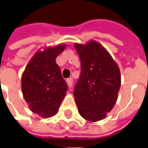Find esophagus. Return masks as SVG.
Returning a JSON list of instances; mask_svg holds the SVG:
<instances>
[{
    "label": "esophagus",
    "instance_id": "34e87169",
    "mask_svg": "<svg viewBox=\"0 0 148 148\" xmlns=\"http://www.w3.org/2000/svg\"><path fill=\"white\" fill-rule=\"evenodd\" d=\"M67 84H68V86L69 88H71L72 86V84H73V80H72V78H69L67 80Z\"/></svg>",
    "mask_w": 148,
    "mask_h": 148
}]
</instances>
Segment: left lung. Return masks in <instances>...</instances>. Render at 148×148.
Returning <instances> with one entry per match:
<instances>
[{"mask_svg": "<svg viewBox=\"0 0 148 148\" xmlns=\"http://www.w3.org/2000/svg\"><path fill=\"white\" fill-rule=\"evenodd\" d=\"M80 59V76L74 88L78 111L84 119L97 122L106 117L118 99L121 76L118 64L97 42L74 45Z\"/></svg>", "mask_w": 148, "mask_h": 148, "instance_id": "left-lung-1", "label": "left lung"}]
</instances>
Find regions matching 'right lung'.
I'll use <instances>...</instances> for the list:
<instances>
[{
    "mask_svg": "<svg viewBox=\"0 0 148 148\" xmlns=\"http://www.w3.org/2000/svg\"><path fill=\"white\" fill-rule=\"evenodd\" d=\"M66 47L60 44L38 51L32 57L21 77V90L29 110L42 118L57 113L68 86L62 76L56 57Z\"/></svg>",
    "mask_w": 148,
    "mask_h": 148,
    "instance_id": "add662e5",
    "label": "right lung"
}]
</instances>
